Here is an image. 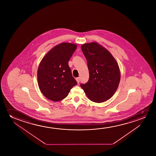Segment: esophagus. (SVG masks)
<instances>
[{"label": "esophagus", "instance_id": "1", "mask_svg": "<svg viewBox=\"0 0 156 156\" xmlns=\"http://www.w3.org/2000/svg\"><path fill=\"white\" fill-rule=\"evenodd\" d=\"M76 79V80H77V83H79V81H80V78H79V77H78V78H77Z\"/></svg>", "mask_w": 156, "mask_h": 156}]
</instances>
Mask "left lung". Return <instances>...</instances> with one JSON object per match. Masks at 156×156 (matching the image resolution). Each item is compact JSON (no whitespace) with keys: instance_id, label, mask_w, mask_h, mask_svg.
Returning a JSON list of instances; mask_svg holds the SVG:
<instances>
[{"instance_id":"left-lung-1","label":"left lung","mask_w":156,"mask_h":156,"mask_svg":"<svg viewBox=\"0 0 156 156\" xmlns=\"http://www.w3.org/2000/svg\"><path fill=\"white\" fill-rule=\"evenodd\" d=\"M81 48L87 61L90 78L80 86L90 100L103 102L117 90L120 80L118 64L112 54L96 42L83 44Z\"/></svg>"}]
</instances>
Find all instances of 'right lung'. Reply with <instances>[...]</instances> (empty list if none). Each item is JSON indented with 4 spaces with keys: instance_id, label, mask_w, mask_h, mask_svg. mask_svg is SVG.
I'll list each match as a JSON object with an SVG mask.
<instances>
[{
    "instance_id": "1",
    "label": "right lung",
    "mask_w": 156,
    "mask_h": 156,
    "mask_svg": "<svg viewBox=\"0 0 156 156\" xmlns=\"http://www.w3.org/2000/svg\"><path fill=\"white\" fill-rule=\"evenodd\" d=\"M77 45L61 43L51 49L41 61L37 71L39 87L43 95L57 102L66 98L77 82L68 62Z\"/></svg>"
}]
</instances>
